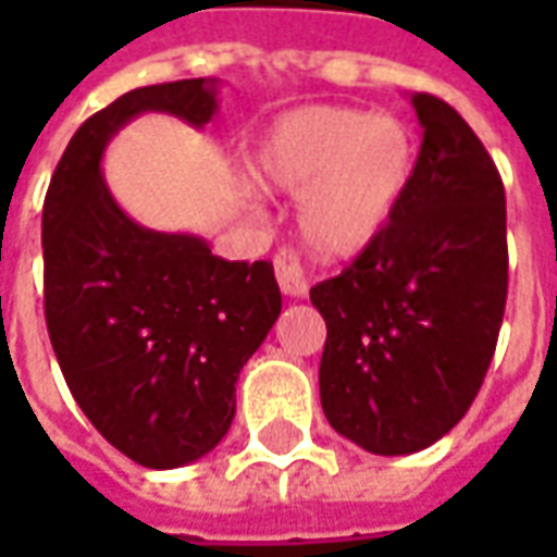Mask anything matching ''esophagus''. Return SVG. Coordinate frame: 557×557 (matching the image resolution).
Segmentation results:
<instances>
[{
	"label": "esophagus",
	"instance_id": "1",
	"mask_svg": "<svg viewBox=\"0 0 557 557\" xmlns=\"http://www.w3.org/2000/svg\"><path fill=\"white\" fill-rule=\"evenodd\" d=\"M274 271H277L280 289L292 295V298H301L307 295V286H310V277L301 265V256L295 253L292 247H280L277 256H274Z\"/></svg>",
	"mask_w": 557,
	"mask_h": 557
}]
</instances>
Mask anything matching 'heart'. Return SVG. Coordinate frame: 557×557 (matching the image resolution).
Instances as JSON below:
<instances>
[{"label": "heart", "mask_w": 557, "mask_h": 557, "mask_svg": "<svg viewBox=\"0 0 557 557\" xmlns=\"http://www.w3.org/2000/svg\"><path fill=\"white\" fill-rule=\"evenodd\" d=\"M418 146L399 119L351 107L280 115L256 148L265 187L301 194L298 223L325 256H355L382 235L414 172Z\"/></svg>", "instance_id": "heart-1"}]
</instances>
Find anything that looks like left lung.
<instances>
[{
    "mask_svg": "<svg viewBox=\"0 0 557 557\" xmlns=\"http://www.w3.org/2000/svg\"><path fill=\"white\" fill-rule=\"evenodd\" d=\"M423 143L394 218L310 289L327 325V423L379 456L418 454L466 418L507 304L502 175L450 103L420 91Z\"/></svg>",
    "mask_w": 557,
    "mask_h": 557,
    "instance_id": "8db88e82",
    "label": "left lung"
}]
</instances>
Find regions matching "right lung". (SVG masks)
<instances>
[{
    "label": "right lung",
    "instance_id": "1",
    "mask_svg": "<svg viewBox=\"0 0 557 557\" xmlns=\"http://www.w3.org/2000/svg\"><path fill=\"white\" fill-rule=\"evenodd\" d=\"M148 110L202 127L214 83L143 86L79 125L44 199V315L91 426L139 466L178 468L230 432L238 373L283 298L265 259L226 262L202 238L146 230L115 206L103 148Z\"/></svg>",
    "mask_w": 557,
    "mask_h": 557
}]
</instances>
